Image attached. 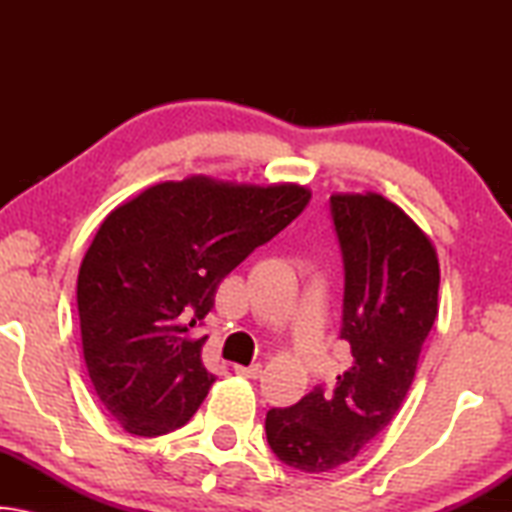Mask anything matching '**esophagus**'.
<instances>
[{
	"label": "esophagus",
	"instance_id": "obj_1",
	"mask_svg": "<svg viewBox=\"0 0 512 512\" xmlns=\"http://www.w3.org/2000/svg\"><path fill=\"white\" fill-rule=\"evenodd\" d=\"M235 372L241 377L257 379V377H262V366H259V363H253V366H235Z\"/></svg>",
	"mask_w": 512,
	"mask_h": 512
}]
</instances>
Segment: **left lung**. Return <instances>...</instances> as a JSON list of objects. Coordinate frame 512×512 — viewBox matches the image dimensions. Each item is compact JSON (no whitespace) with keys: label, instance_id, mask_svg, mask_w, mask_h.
<instances>
[{"label":"left lung","instance_id":"8db88e82","mask_svg":"<svg viewBox=\"0 0 512 512\" xmlns=\"http://www.w3.org/2000/svg\"><path fill=\"white\" fill-rule=\"evenodd\" d=\"M345 289L341 339L352 363L334 388L316 386L289 409L266 413V440L293 470L320 474L375 443L400 409L438 316L436 248L381 194L329 198Z\"/></svg>","mask_w":512,"mask_h":512}]
</instances>
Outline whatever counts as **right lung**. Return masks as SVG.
<instances>
[{
    "label": "right lung",
    "instance_id": "right-lung-1",
    "mask_svg": "<svg viewBox=\"0 0 512 512\" xmlns=\"http://www.w3.org/2000/svg\"><path fill=\"white\" fill-rule=\"evenodd\" d=\"M307 187L192 176L112 210L83 257V357L94 393L121 427L153 438L183 427L214 384L189 327L223 277L305 210Z\"/></svg>",
    "mask_w": 512,
    "mask_h": 512
}]
</instances>
